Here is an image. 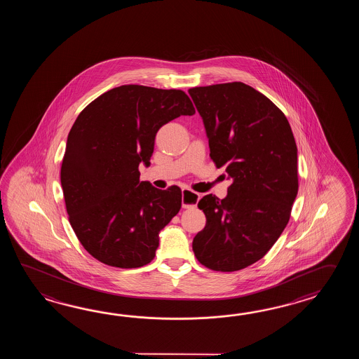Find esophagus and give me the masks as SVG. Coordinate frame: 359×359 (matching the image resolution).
Segmentation results:
<instances>
[{
  "label": "esophagus",
  "mask_w": 359,
  "mask_h": 359,
  "mask_svg": "<svg viewBox=\"0 0 359 359\" xmlns=\"http://www.w3.org/2000/svg\"><path fill=\"white\" fill-rule=\"evenodd\" d=\"M200 200V195L196 192H192L189 189H183L182 190V206L183 208H194L198 204Z\"/></svg>",
  "instance_id": "1"
}]
</instances>
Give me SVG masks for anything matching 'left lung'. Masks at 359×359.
<instances>
[{"label": "left lung", "instance_id": "left-lung-1", "mask_svg": "<svg viewBox=\"0 0 359 359\" xmlns=\"http://www.w3.org/2000/svg\"><path fill=\"white\" fill-rule=\"evenodd\" d=\"M210 158L232 183L227 196L198 201L205 227L192 241L198 262L233 272L262 259L281 236L298 195V149L283 111L243 82L189 90Z\"/></svg>", "mask_w": 359, "mask_h": 359}]
</instances>
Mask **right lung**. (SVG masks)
Instances as JSON below:
<instances>
[{"label": "right lung", "mask_w": 359, "mask_h": 359, "mask_svg": "<svg viewBox=\"0 0 359 359\" xmlns=\"http://www.w3.org/2000/svg\"><path fill=\"white\" fill-rule=\"evenodd\" d=\"M195 114L181 90L124 84L84 107L69 132L60 180L69 222L93 258L119 268L150 263L159 232L182 204L177 186L140 181L150 165L156 132Z\"/></svg>", "instance_id": "obj_1"}]
</instances>
